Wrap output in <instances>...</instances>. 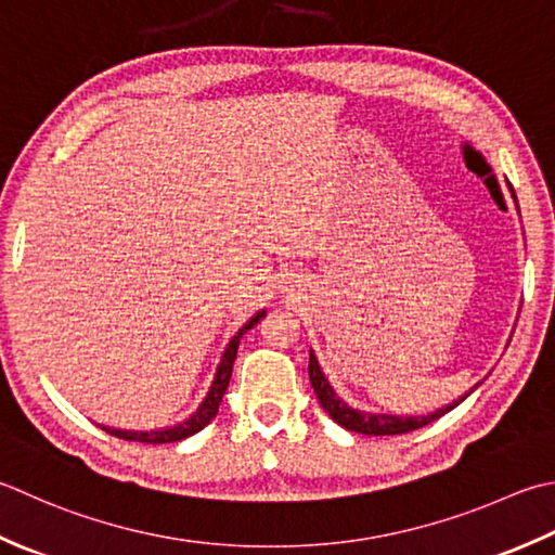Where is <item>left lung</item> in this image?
Here are the masks:
<instances>
[{
    "label": "left lung",
    "instance_id": "obj_1",
    "mask_svg": "<svg viewBox=\"0 0 555 555\" xmlns=\"http://www.w3.org/2000/svg\"><path fill=\"white\" fill-rule=\"evenodd\" d=\"M308 373H310V383L314 395H318L322 409L327 411L330 418H334L339 426H344L346 430L351 433H361V436H401V433H411V430H418L423 426H428L430 421H436L440 416L448 414L450 409H454L464 401V397L460 401H454V404L444 406L436 414L430 416H385V414H361V411L349 409L344 404V401L334 395V389L330 387L327 379H324L320 365H318V358L310 353V365H308Z\"/></svg>",
    "mask_w": 555,
    "mask_h": 555
}]
</instances>
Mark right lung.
I'll return each mask as SVG.
<instances>
[{
  "label": "right lung",
  "instance_id": "obj_1",
  "mask_svg": "<svg viewBox=\"0 0 555 555\" xmlns=\"http://www.w3.org/2000/svg\"><path fill=\"white\" fill-rule=\"evenodd\" d=\"M264 318V312H257L253 320H249L245 327L237 332L233 339H231V344H228V349H225V353H223V358H221V365H219V371H216V377H214V385H211V389H209V395L204 397V401H202V406L194 411V414L188 418V421H182V423H178V426H172V428H163V430H151V433H134V430H115V428H105L103 426V430L105 433H111V436H115V438H122V440H129V442H151V444H163V442H178V440H184V438H190V436H194V433L197 430H202L206 423H209L214 416H216V411H219V404H221V399H223V395H225V389H228V383H231V373H233V363H235V356H237V344H241V339H243V334L247 332V330H253L255 324Z\"/></svg>",
  "mask_w": 555,
  "mask_h": 555
}]
</instances>
